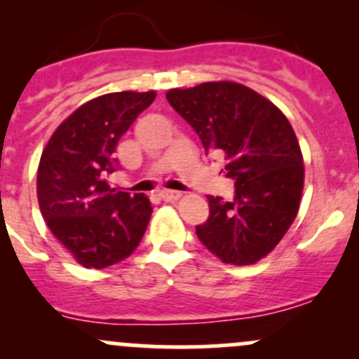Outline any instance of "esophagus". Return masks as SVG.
Segmentation results:
<instances>
[{
  "label": "esophagus",
  "instance_id": "1",
  "mask_svg": "<svg viewBox=\"0 0 359 359\" xmlns=\"http://www.w3.org/2000/svg\"><path fill=\"white\" fill-rule=\"evenodd\" d=\"M180 196H182V194H180L179 191H161V193H159V198H161L163 201H177Z\"/></svg>",
  "mask_w": 359,
  "mask_h": 359
}]
</instances>
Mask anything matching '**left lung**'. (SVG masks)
Instances as JSON below:
<instances>
[{
  "instance_id": "obj_1",
  "label": "left lung",
  "mask_w": 359,
  "mask_h": 359,
  "mask_svg": "<svg viewBox=\"0 0 359 359\" xmlns=\"http://www.w3.org/2000/svg\"><path fill=\"white\" fill-rule=\"evenodd\" d=\"M201 139L226 159L234 200L208 196L200 241L222 262L248 266L273 252L299 212L304 159L290 121L271 100L233 81H210L166 93Z\"/></svg>"
}]
</instances>
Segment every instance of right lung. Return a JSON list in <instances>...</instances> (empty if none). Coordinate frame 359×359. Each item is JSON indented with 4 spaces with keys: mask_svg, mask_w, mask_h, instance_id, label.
I'll return each mask as SVG.
<instances>
[{
    "mask_svg": "<svg viewBox=\"0 0 359 359\" xmlns=\"http://www.w3.org/2000/svg\"><path fill=\"white\" fill-rule=\"evenodd\" d=\"M156 92H116L83 104L59 125L38 166V203L53 236L83 267L104 269L139 247L153 206L107 184L116 146Z\"/></svg>",
    "mask_w": 359,
    "mask_h": 359,
    "instance_id": "right-lung-1",
    "label": "right lung"
}]
</instances>
